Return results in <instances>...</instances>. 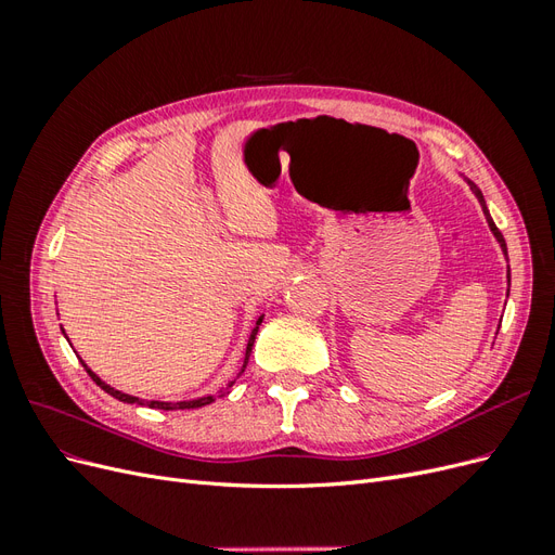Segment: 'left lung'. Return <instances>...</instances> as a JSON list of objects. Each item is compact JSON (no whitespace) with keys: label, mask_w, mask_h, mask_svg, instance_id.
<instances>
[{"label":"left lung","mask_w":555,"mask_h":555,"mask_svg":"<svg viewBox=\"0 0 555 555\" xmlns=\"http://www.w3.org/2000/svg\"><path fill=\"white\" fill-rule=\"evenodd\" d=\"M467 184H469V190H473V194H475V196L479 198V204H481V208H483V215H486V222H489V227H491V231H493V236L498 238V243H500L502 251H505V257H507V243H505V238H502V233H500V229L495 227V222L491 220V215H489V208H486V201H483V196H481L479 188H477V184H475L473 180H467Z\"/></svg>","instance_id":"1"}]
</instances>
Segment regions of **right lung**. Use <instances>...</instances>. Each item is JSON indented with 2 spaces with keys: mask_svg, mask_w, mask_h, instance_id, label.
<instances>
[{
  "mask_svg": "<svg viewBox=\"0 0 555 555\" xmlns=\"http://www.w3.org/2000/svg\"><path fill=\"white\" fill-rule=\"evenodd\" d=\"M261 319L263 317H259L257 319V326H255V331H251V335H249V340H247V349H245V361H243V371H245V365H247V361H249V354H251V347H255V338H257V331H259V324H261ZM82 363V361H80ZM86 365V363H82ZM86 371H88V375L96 382V386H102V389L106 391V393H111L113 398H117V400H122V402H139V405H147V408H155V410H194V408H204V405H208V402H212V396H206V398H196V400H182V402H159V400H139V398H133V396H127V393H122V391H117V389H113V386H108L106 382H102L99 379L90 367L86 365ZM231 386V384H229ZM229 391V389H227ZM224 391V393H227Z\"/></svg>",
  "mask_w": 555,
  "mask_h": 555,
  "instance_id": "obj_1",
  "label": "right lung"
}]
</instances>
